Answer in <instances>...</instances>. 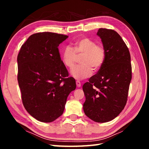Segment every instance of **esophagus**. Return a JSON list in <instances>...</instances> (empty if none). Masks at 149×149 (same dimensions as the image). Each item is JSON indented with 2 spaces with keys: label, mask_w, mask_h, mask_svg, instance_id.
Here are the masks:
<instances>
[{
  "label": "esophagus",
  "mask_w": 149,
  "mask_h": 149,
  "mask_svg": "<svg viewBox=\"0 0 149 149\" xmlns=\"http://www.w3.org/2000/svg\"><path fill=\"white\" fill-rule=\"evenodd\" d=\"M76 85H77V86L78 88L81 87V82H80L79 81H76Z\"/></svg>",
  "instance_id": "1"
}]
</instances>
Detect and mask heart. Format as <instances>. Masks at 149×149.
<instances>
[{"label": "heart", "instance_id": "obj_1", "mask_svg": "<svg viewBox=\"0 0 149 149\" xmlns=\"http://www.w3.org/2000/svg\"><path fill=\"white\" fill-rule=\"evenodd\" d=\"M80 57L81 65L71 70V75L79 80L90 77L93 70L97 72L102 68L106 59V50L95 40L83 38L74 43V48L67 46L62 52L63 62L68 68L74 67Z\"/></svg>", "mask_w": 149, "mask_h": 149}]
</instances>
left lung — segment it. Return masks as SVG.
<instances>
[{
    "label": "left lung",
    "instance_id": "left-lung-1",
    "mask_svg": "<svg viewBox=\"0 0 149 149\" xmlns=\"http://www.w3.org/2000/svg\"><path fill=\"white\" fill-rule=\"evenodd\" d=\"M97 34L106 50V59L97 74L83 85V109L91 120L104 123L116 118L124 108L132 67L129 50L115 31L100 28Z\"/></svg>",
    "mask_w": 149,
    "mask_h": 149
}]
</instances>
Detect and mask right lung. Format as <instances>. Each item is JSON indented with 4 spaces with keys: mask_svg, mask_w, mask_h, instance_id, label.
<instances>
[{
    "mask_svg": "<svg viewBox=\"0 0 149 149\" xmlns=\"http://www.w3.org/2000/svg\"><path fill=\"white\" fill-rule=\"evenodd\" d=\"M68 37L50 32L33 34L18 54L17 79L22 103L40 122H51L61 116L68 95L76 88L58 49Z\"/></svg>",
    "mask_w": 149,
    "mask_h": 149,
    "instance_id": "right-lung-1",
    "label": "right lung"
}]
</instances>
